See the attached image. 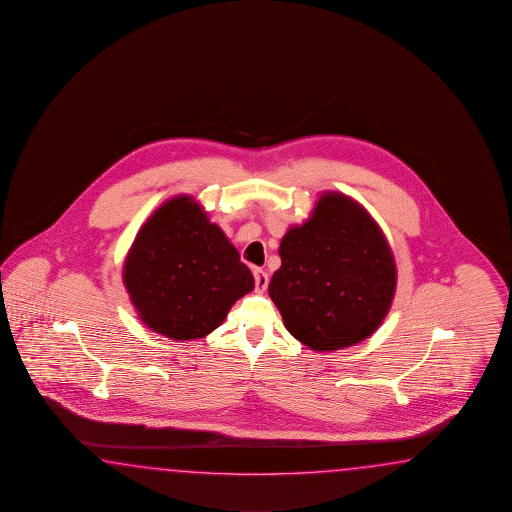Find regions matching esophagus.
Wrapping results in <instances>:
<instances>
[{
  "mask_svg": "<svg viewBox=\"0 0 512 512\" xmlns=\"http://www.w3.org/2000/svg\"><path fill=\"white\" fill-rule=\"evenodd\" d=\"M253 277H255V290L257 292H264L268 288V273L264 272V270H255Z\"/></svg>",
  "mask_w": 512,
  "mask_h": 512,
  "instance_id": "esophagus-1",
  "label": "esophagus"
}]
</instances>
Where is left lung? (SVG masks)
I'll return each instance as SVG.
<instances>
[{
    "label": "left lung",
    "instance_id": "8db88e82",
    "mask_svg": "<svg viewBox=\"0 0 512 512\" xmlns=\"http://www.w3.org/2000/svg\"><path fill=\"white\" fill-rule=\"evenodd\" d=\"M268 292L284 327L312 351L369 338L387 316L397 266L382 229L353 198L323 193L305 224L286 231Z\"/></svg>",
    "mask_w": 512,
    "mask_h": 512
}]
</instances>
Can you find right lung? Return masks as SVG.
<instances>
[{"instance_id":"obj_1","label":"right lung","mask_w":512,"mask_h":512,"mask_svg":"<svg viewBox=\"0 0 512 512\" xmlns=\"http://www.w3.org/2000/svg\"><path fill=\"white\" fill-rule=\"evenodd\" d=\"M123 283L148 329L176 341L213 332L255 286L237 248L187 194L167 200L139 229Z\"/></svg>"}]
</instances>
